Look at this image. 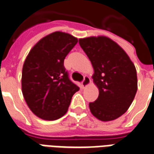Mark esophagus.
Returning <instances> with one entry per match:
<instances>
[{
    "label": "esophagus",
    "mask_w": 154,
    "mask_h": 154,
    "mask_svg": "<svg viewBox=\"0 0 154 154\" xmlns=\"http://www.w3.org/2000/svg\"><path fill=\"white\" fill-rule=\"evenodd\" d=\"M90 83H91V78L89 77H87V76L84 77V79H83V81L82 82V85L83 87L87 86Z\"/></svg>",
    "instance_id": "obj_1"
}]
</instances>
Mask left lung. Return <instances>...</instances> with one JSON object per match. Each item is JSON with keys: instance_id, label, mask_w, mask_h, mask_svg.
Here are the masks:
<instances>
[{"instance_id": "obj_1", "label": "left lung", "mask_w": 154, "mask_h": 154, "mask_svg": "<svg viewBox=\"0 0 154 154\" xmlns=\"http://www.w3.org/2000/svg\"><path fill=\"white\" fill-rule=\"evenodd\" d=\"M79 44L94 68L92 76L99 96L89 103L99 120L108 122L121 117L129 109L137 91L134 63L121 46L106 36L79 39Z\"/></svg>"}]
</instances>
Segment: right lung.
Here are the masks:
<instances>
[{"label":"right lung","instance_id":"add662e5","mask_svg":"<svg viewBox=\"0 0 154 154\" xmlns=\"http://www.w3.org/2000/svg\"><path fill=\"white\" fill-rule=\"evenodd\" d=\"M78 40L54 32L32 48L23 66L22 92L31 111L44 120L59 119L68 111L79 87L68 77L63 61Z\"/></svg>","mask_w":154,"mask_h":154}]
</instances>
